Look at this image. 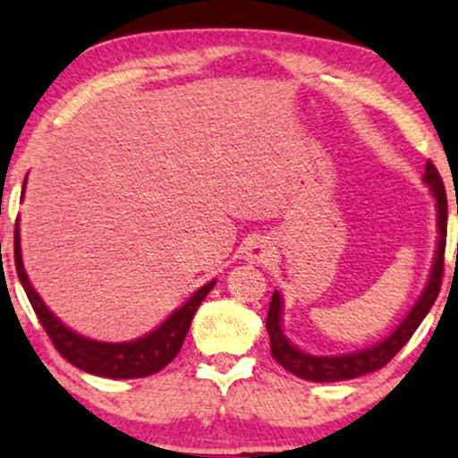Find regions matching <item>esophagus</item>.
Returning a JSON list of instances; mask_svg holds the SVG:
<instances>
[{
  "label": "esophagus",
  "instance_id": "esophagus-1",
  "mask_svg": "<svg viewBox=\"0 0 458 458\" xmlns=\"http://www.w3.org/2000/svg\"><path fill=\"white\" fill-rule=\"evenodd\" d=\"M272 247L270 245V241H266V239H256L251 242V245L247 247V253H245V258L249 259V262H253V264H259V262H268V259L272 258Z\"/></svg>",
  "mask_w": 458,
  "mask_h": 458
}]
</instances>
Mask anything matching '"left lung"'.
Instances as JSON below:
<instances>
[{"mask_svg":"<svg viewBox=\"0 0 458 458\" xmlns=\"http://www.w3.org/2000/svg\"><path fill=\"white\" fill-rule=\"evenodd\" d=\"M425 183L431 188L433 199L437 205V251L436 262H433L429 283H427L422 296L416 300L412 310L408 317L399 323V327L393 332L389 338L383 340L380 344L372 346V349L351 352V355H338V357H317L309 355V352L300 351L283 335L281 329V296L279 292L272 293L268 317H266V329L270 335V352L276 361L281 363L287 372H292L298 378L310 380V383H335V380H349L363 376L368 372H376V369L385 368L393 357L402 351V346L412 338L416 327L425 319L427 312L431 310L433 302H436L439 287H442L444 276V249H445V228H448V200H445L444 182L439 177L436 165L429 160L425 166Z\"/></svg>","mask_w":458,"mask_h":458,"instance_id":"obj_1","label":"left lung"}]
</instances>
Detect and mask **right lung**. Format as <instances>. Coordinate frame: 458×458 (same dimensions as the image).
<instances>
[{
  "label": "right lung",
  "mask_w": 458,
  "mask_h": 458,
  "mask_svg": "<svg viewBox=\"0 0 458 458\" xmlns=\"http://www.w3.org/2000/svg\"><path fill=\"white\" fill-rule=\"evenodd\" d=\"M22 190H25V186H22ZM14 264L16 275H19L29 302H31L33 310H36L38 319L46 329V334H48L50 343L55 344V349L72 366L84 369L89 374L115 380L143 378V376H152L160 372L162 368L169 366L179 349H182L183 340H186L194 312L199 310L202 300L207 298V293L216 285V281L202 285L182 309H177L158 329L143 335V338L132 340V343H97V340L84 338V335L75 334L63 326L48 310V306L42 302L36 289L31 287V283H29L25 275V268H22L19 224L14 228Z\"/></svg>",
  "instance_id": "1"
}]
</instances>
